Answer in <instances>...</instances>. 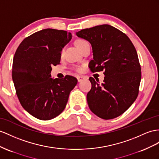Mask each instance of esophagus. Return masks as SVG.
<instances>
[{
    "label": "esophagus",
    "mask_w": 159,
    "mask_h": 159,
    "mask_svg": "<svg viewBox=\"0 0 159 159\" xmlns=\"http://www.w3.org/2000/svg\"><path fill=\"white\" fill-rule=\"evenodd\" d=\"M77 79H78V81L79 82H80V81H82L83 80L86 79V77L84 76H77Z\"/></svg>",
    "instance_id": "obj_1"
}]
</instances>
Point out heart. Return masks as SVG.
I'll return each mask as SVG.
<instances>
[{
  "instance_id": "heart-1",
  "label": "heart",
  "mask_w": 159,
  "mask_h": 159,
  "mask_svg": "<svg viewBox=\"0 0 159 159\" xmlns=\"http://www.w3.org/2000/svg\"><path fill=\"white\" fill-rule=\"evenodd\" d=\"M87 43L88 42H86V41L84 40V39H78L76 42V46H77V47H78L80 49V50L84 46L85 44ZM63 52H64V49H62V50H61L60 55H62ZM75 69L76 71L80 72V71H82V70H83V67L81 66H75Z\"/></svg>"
}]
</instances>
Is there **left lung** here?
Instances as JSON below:
<instances>
[{
	"mask_svg": "<svg viewBox=\"0 0 159 159\" xmlns=\"http://www.w3.org/2000/svg\"><path fill=\"white\" fill-rule=\"evenodd\" d=\"M76 34L91 44V70L105 71L103 83L89 78L92 84L87 95L89 108L104 120L120 116L135 101L139 92L141 68L135 47L124 33L109 25L82 30Z\"/></svg>",
	"mask_w": 159,
	"mask_h": 159,
	"instance_id": "8db88e82",
	"label": "left lung"
}]
</instances>
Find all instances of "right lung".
Here are the masks:
<instances>
[{
    "mask_svg": "<svg viewBox=\"0 0 159 159\" xmlns=\"http://www.w3.org/2000/svg\"><path fill=\"white\" fill-rule=\"evenodd\" d=\"M71 39V33L66 31L45 29L24 39L15 52L12 78L16 93L22 107L39 120L60 115L78 82L70 75L53 79L50 75Z\"/></svg>",
    "mask_w": 159,
    "mask_h": 159,
    "instance_id": "obj_1",
    "label": "right lung"
}]
</instances>
